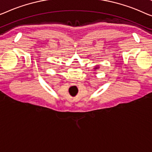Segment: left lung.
Wrapping results in <instances>:
<instances>
[{
    "instance_id": "8db88e82",
    "label": "left lung",
    "mask_w": 152,
    "mask_h": 152,
    "mask_svg": "<svg viewBox=\"0 0 152 152\" xmlns=\"http://www.w3.org/2000/svg\"><path fill=\"white\" fill-rule=\"evenodd\" d=\"M99 68V66H96V67H94V69H95V70H96V69H98Z\"/></svg>"
}]
</instances>
